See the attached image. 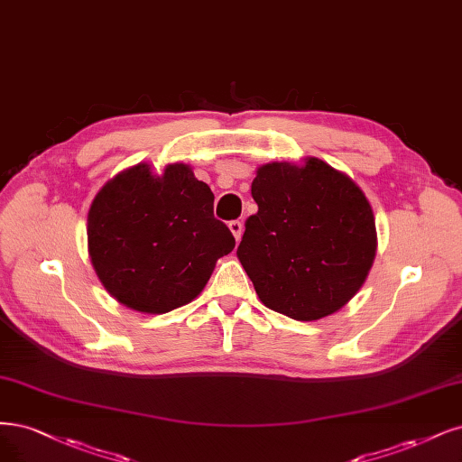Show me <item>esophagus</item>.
<instances>
[{
    "mask_svg": "<svg viewBox=\"0 0 462 462\" xmlns=\"http://www.w3.org/2000/svg\"><path fill=\"white\" fill-rule=\"evenodd\" d=\"M229 229L233 233V236L236 238V241H241V235H243V224L238 219H231L229 221Z\"/></svg>",
    "mask_w": 462,
    "mask_h": 462,
    "instance_id": "34e87169",
    "label": "esophagus"
}]
</instances>
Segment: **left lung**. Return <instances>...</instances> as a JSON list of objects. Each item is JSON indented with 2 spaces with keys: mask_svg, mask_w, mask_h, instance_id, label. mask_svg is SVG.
Here are the masks:
<instances>
[{
  "mask_svg": "<svg viewBox=\"0 0 462 462\" xmlns=\"http://www.w3.org/2000/svg\"><path fill=\"white\" fill-rule=\"evenodd\" d=\"M258 212L236 256L263 304L296 321L338 311L369 275L374 216L363 190L319 158L265 164L252 181Z\"/></svg>",
  "mask_w": 462,
  "mask_h": 462,
  "instance_id": "8db88e82",
  "label": "left lung"
}]
</instances>
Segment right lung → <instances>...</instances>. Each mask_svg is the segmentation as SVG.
<instances>
[{"instance_id": "add662e5", "label": "right lung", "mask_w": 462, "mask_h": 462, "mask_svg": "<svg viewBox=\"0 0 462 462\" xmlns=\"http://www.w3.org/2000/svg\"><path fill=\"white\" fill-rule=\"evenodd\" d=\"M95 273L120 304L166 313L189 304L208 282L235 236L214 216V193L185 164L154 176L125 170L95 197L88 214Z\"/></svg>"}]
</instances>
